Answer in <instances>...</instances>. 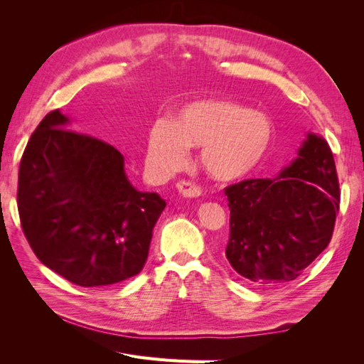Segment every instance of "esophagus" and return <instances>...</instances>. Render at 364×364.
Segmentation results:
<instances>
[{
  "label": "esophagus",
  "mask_w": 364,
  "mask_h": 364,
  "mask_svg": "<svg viewBox=\"0 0 364 364\" xmlns=\"http://www.w3.org/2000/svg\"><path fill=\"white\" fill-rule=\"evenodd\" d=\"M176 188H178V191L183 196V197H199L202 194V188L200 186H197L196 183L193 182H188V181H183V182H179L178 185H176Z\"/></svg>",
  "instance_id": "esophagus-1"
}]
</instances>
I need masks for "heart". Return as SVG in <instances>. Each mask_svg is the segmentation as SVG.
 Returning <instances> with one entry per match:
<instances>
[{"instance_id":"1","label":"heart","mask_w":364,"mask_h":364,"mask_svg":"<svg viewBox=\"0 0 364 364\" xmlns=\"http://www.w3.org/2000/svg\"><path fill=\"white\" fill-rule=\"evenodd\" d=\"M274 138L272 119L228 98H202L183 105L170 121L149 130L147 156L162 173L179 170L188 147L200 149L205 171L217 181H237L267 156Z\"/></svg>"}]
</instances>
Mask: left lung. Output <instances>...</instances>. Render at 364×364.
<instances>
[{"label":"left lung","instance_id":"left-lung-1","mask_svg":"<svg viewBox=\"0 0 364 364\" xmlns=\"http://www.w3.org/2000/svg\"><path fill=\"white\" fill-rule=\"evenodd\" d=\"M225 194L226 258L253 284L296 279L331 241L340 190L333 151L321 135L308 134L278 176L230 185Z\"/></svg>","mask_w":364,"mask_h":364}]
</instances>
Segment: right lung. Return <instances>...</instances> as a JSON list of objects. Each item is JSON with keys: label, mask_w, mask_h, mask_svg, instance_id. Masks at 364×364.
Returning <instances> with one entry per match:
<instances>
[{"label": "right lung", "mask_w": 364, "mask_h": 364, "mask_svg": "<svg viewBox=\"0 0 364 364\" xmlns=\"http://www.w3.org/2000/svg\"><path fill=\"white\" fill-rule=\"evenodd\" d=\"M70 124L56 109L33 132L19 164L21 226L39 261L65 279L117 284L144 267L167 203L130 183L118 149Z\"/></svg>", "instance_id": "right-lung-1"}]
</instances>
